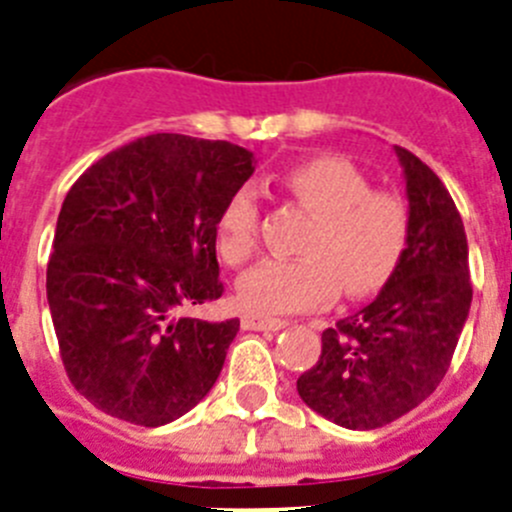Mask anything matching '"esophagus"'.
<instances>
[{
    "mask_svg": "<svg viewBox=\"0 0 512 512\" xmlns=\"http://www.w3.org/2000/svg\"><path fill=\"white\" fill-rule=\"evenodd\" d=\"M288 321L283 319H270V316H262V313H245L242 316V329L247 331H278L285 329Z\"/></svg>",
    "mask_w": 512,
    "mask_h": 512,
    "instance_id": "esophagus-1",
    "label": "esophagus"
}]
</instances>
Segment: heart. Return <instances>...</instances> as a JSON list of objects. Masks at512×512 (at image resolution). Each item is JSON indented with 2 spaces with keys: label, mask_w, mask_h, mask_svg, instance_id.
Returning <instances> with one entry per match:
<instances>
[{
  "label": "heart",
  "mask_w": 512,
  "mask_h": 512,
  "mask_svg": "<svg viewBox=\"0 0 512 512\" xmlns=\"http://www.w3.org/2000/svg\"><path fill=\"white\" fill-rule=\"evenodd\" d=\"M280 186L313 214L296 260H262L237 283L242 306L252 313H293L344 296L362 298L393 278L408 250L411 216L403 199L372 191L349 160L308 158L290 165ZM260 204L252 188H239L216 219V247L232 265L257 247Z\"/></svg>",
  "instance_id": "obj_1"
}]
</instances>
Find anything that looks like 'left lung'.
<instances>
[{
  "mask_svg": "<svg viewBox=\"0 0 512 512\" xmlns=\"http://www.w3.org/2000/svg\"><path fill=\"white\" fill-rule=\"evenodd\" d=\"M408 250L375 301L321 334V357L298 377L303 403L331 423L372 431L434 393L472 306L462 216L434 170L403 147Z\"/></svg>",
  "mask_w": 512,
  "mask_h": 512,
  "instance_id": "8db88e82",
  "label": "left lung"
}]
</instances>
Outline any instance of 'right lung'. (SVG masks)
Instances as JSON below:
<instances>
[{
  "label": "right lung",
  "mask_w": 512,
  "mask_h": 512,
  "mask_svg": "<svg viewBox=\"0 0 512 512\" xmlns=\"http://www.w3.org/2000/svg\"><path fill=\"white\" fill-rule=\"evenodd\" d=\"M255 163L232 142L160 132L73 183L45 288L68 380L99 411L155 428L214 388L239 319L183 311L222 296L216 219Z\"/></svg>",
  "instance_id": "add662e5"
}]
</instances>
